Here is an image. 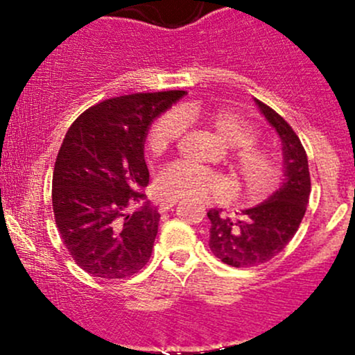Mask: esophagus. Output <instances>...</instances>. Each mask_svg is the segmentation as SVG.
Wrapping results in <instances>:
<instances>
[{
  "mask_svg": "<svg viewBox=\"0 0 355 355\" xmlns=\"http://www.w3.org/2000/svg\"><path fill=\"white\" fill-rule=\"evenodd\" d=\"M177 202L178 200H175V199H163L159 202V213H164V211L171 209V207H173Z\"/></svg>",
  "mask_w": 355,
  "mask_h": 355,
  "instance_id": "1",
  "label": "esophagus"
}]
</instances>
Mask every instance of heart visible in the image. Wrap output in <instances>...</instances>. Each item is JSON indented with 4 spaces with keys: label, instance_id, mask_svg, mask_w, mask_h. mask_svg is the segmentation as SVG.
<instances>
[{
    "label": "heart",
    "instance_id": "1",
    "mask_svg": "<svg viewBox=\"0 0 355 355\" xmlns=\"http://www.w3.org/2000/svg\"><path fill=\"white\" fill-rule=\"evenodd\" d=\"M189 120L206 123L230 148L228 164L247 198L259 199L275 187L280 175L278 156L271 149L256 144L254 125L230 110H200L191 106L182 111H168L157 118L149 132V153L159 156L168 151L182 137L185 121ZM156 189L161 198L199 200L207 196H223L228 185L220 175L200 170L187 161H177L161 171Z\"/></svg>",
    "mask_w": 355,
    "mask_h": 355
}]
</instances>
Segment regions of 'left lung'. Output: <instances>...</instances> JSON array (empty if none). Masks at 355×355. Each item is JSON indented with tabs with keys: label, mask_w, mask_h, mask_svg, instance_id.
Segmentation results:
<instances>
[{
	"label": "left lung",
	"mask_w": 355,
	"mask_h": 355,
	"mask_svg": "<svg viewBox=\"0 0 355 355\" xmlns=\"http://www.w3.org/2000/svg\"><path fill=\"white\" fill-rule=\"evenodd\" d=\"M254 103L282 141L284 180L270 198L237 218L207 211L211 252L234 268L257 266L280 254L295 235L311 194L309 164L300 139L277 111L257 99Z\"/></svg>",
	"instance_id": "left-lung-1"
}]
</instances>
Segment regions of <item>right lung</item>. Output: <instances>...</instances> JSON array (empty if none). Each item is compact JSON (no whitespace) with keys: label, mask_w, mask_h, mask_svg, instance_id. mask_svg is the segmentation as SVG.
<instances>
[{"label":"right lung","mask_w":355,"mask_h":355,"mask_svg":"<svg viewBox=\"0 0 355 355\" xmlns=\"http://www.w3.org/2000/svg\"><path fill=\"white\" fill-rule=\"evenodd\" d=\"M185 94L106 99L68 128L53 171V211L63 244L85 273L127 278L151 257L159 213L144 194L146 137L153 121ZM135 203L141 207L130 214Z\"/></svg>","instance_id":"add662e5"}]
</instances>
